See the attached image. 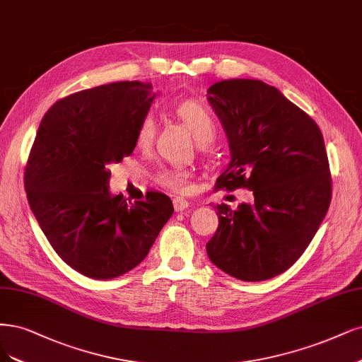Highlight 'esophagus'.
Returning <instances> with one entry per match:
<instances>
[{
  "label": "esophagus",
  "mask_w": 362,
  "mask_h": 362,
  "mask_svg": "<svg viewBox=\"0 0 362 362\" xmlns=\"http://www.w3.org/2000/svg\"><path fill=\"white\" fill-rule=\"evenodd\" d=\"M172 204H173V208H175L177 213H182L184 209H187V208L190 206L189 201H185V199H182V197H175L172 201Z\"/></svg>",
  "instance_id": "34e87169"
}]
</instances>
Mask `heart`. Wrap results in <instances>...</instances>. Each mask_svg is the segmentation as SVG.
I'll return each instance as SVG.
<instances>
[{"instance_id":"heart-1","label":"heart","mask_w":362,"mask_h":362,"mask_svg":"<svg viewBox=\"0 0 362 362\" xmlns=\"http://www.w3.org/2000/svg\"><path fill=\"white\" fill-rule=\"evenodd\" d=\"M177 115L187 124L197 142H209L216 134V121L209 109L196 100H185L177 106ZM156 136V121L151 114L145 115L136 130V146L145 149L153 144ZM156 181L165 189L184 193L190 189V173L182 168H166L156 173Z\"/></svg>"}]
</instances>
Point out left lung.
<instances>
[{
  "instance_id": "1",
  "label": "left lung",
  "mask_w": 362,
  "mask_h": 362,
  "mask_svg": "<svg viewBox=\"0 0 362 362\" xmlns=\"http://www.w3.org/2000/svg\"><path fill=\"white\" fill-rule=\"evenodd\" d=\"M208 102L226 132L230 163L217 189L253 190L255 202L217 205L209 260L229 276L262 281L289 269L313 240L331 202V173L317 124L276 86L229 79Z\"/></svg>"
}]
</instances>
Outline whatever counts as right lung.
Wrapping results in <instances>:
<instances>
[{
    "mask_svg": "<svg viewBox=\"0 0 362 362\" xmlns=\"http://www.w3.org/2000/svg\"><path fill=\"white\" fill-rule=\"evenodd\" d=\"M156 94L124 81L61 98L43 117L25 168L33 214L57 255L95 280L138 267L173 213L170 199L148 192L127 202L110 194V163L136 146Z\"/></svg>",
    "mask_w": 362,
    "mask_h": 362,
    "instance_id": "right-lung-1",
    "label": "right lung"
}]
</instances>
